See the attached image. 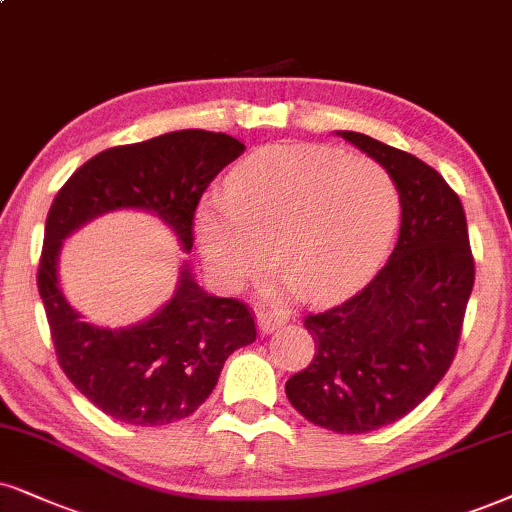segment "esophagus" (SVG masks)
<instances>
[{
  "label": "esophagus",
  "instance_id": "esophagus-1",
  "mask_svg": "<svg viewBox=\"0 0 512 512\" xmlns=\"http://www.w3.org/2000/svg\"><path fill=\"white\" fill-rule=\"evenodd\" d=\"M286 321H288V316H283V314H271V312H264V309L257 312V326H260L262 335L278 331V328H281Z\"/></svg>",
  "mask_w": 512,
  "mask_h": 512
}]
</instances>
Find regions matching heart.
<instances>
[{"label":"heart","mask_w":512,"mask_h":512,"mask_svg":"<svg viewBox=\"0 0 512 512\" xmlns=\"http://www.w3.org/2000/svg\"><path fill=\"white\" fill-rule=\"evenodd\" d=\"M399 186L383 165L326 146L288 144L252 155L224 200L196 215V241L224 286H241L276 260L307 300L357 288L390 248Z\"/></svg>","instance_id":"obj_1"}]
</instances>
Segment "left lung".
<instances>
[{"mask_svg": "<svg viewBox=\"0 0 512 512\" xmlns=\"http://www.w3.org/2000/svg\"><path fill=\"white\" fill-rule=\"evenodd\" d=\"M338 134L397 181L399 238L366 288L304 316L316 352L286 394L309 423L361 435L404 418L449 371L475 260L461 198L442 174L366 134Z\"/></svg>", "mask_w": 512, "mask_h": 512, "instance_id": "obj_1", "label": "left lung"}]
</instances>
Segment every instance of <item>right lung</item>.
<instances>
[{"label": "right lung", "instance_id": "add662e5", "mask_svg": "<svg viewBox=\"0 0 512 512\" xmlns=\"http://www.w3.org/2000/svg\"><path fill=\"white\" fill-rule=\"evenodd\" d=\"M243 151L238 139L205 129L115 146L77 167L51 203L37 288L58 364L120 423L153 428L191 416L215 390L229 354L255 342V316L241 300L205 293L184 264L172 300L151 319L127 328L92 326L58 286L63 238L94 217L134 208L155 212L189 252L203 191Z\"/></svg>", "mask_w": 512, "mask_h": 512}]
</instances>
